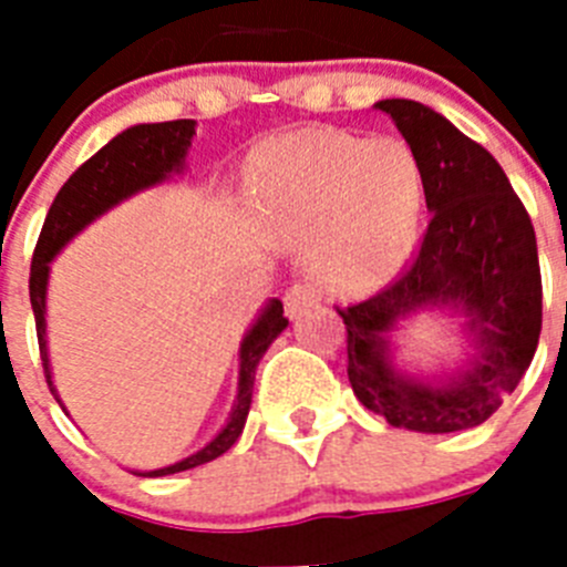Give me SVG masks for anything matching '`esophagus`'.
<instances>
[{"mask_svg":"<svg viewBox=\"0 0 567 567\" xmlns=\"http://www.w3.org/2000/svg\"><path fill=\"white\" fill-rule=\"evenodd\" d=\"M318 303H320V295L315 292L309 284H295V287H289L287 295H284V307H287L289 318H300L303 312L318 307Z\"/></svg>","mask_w":567,"mask_h":567,"instance_id":"esophagus-1","label":"esophagus"}]
</instances>
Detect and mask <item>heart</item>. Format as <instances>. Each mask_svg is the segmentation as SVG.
<instances>
[{
	"label": "heart",
	"instance_id": "obj_1",
	"mask_svg": "<svg viewBox=\"0 0 567 567\" xmlns=\"http://www.w3.org/2000/svg\"><path fill=\"white\" fill-rule=\"evenodd\" d=\"M255 213L278 238L318 233L312 272L340 292L372 289L409 258L423 209L417 158L398 138L300 130L247 167Z\"/></svg>",
	"mask_w": 567,
	"mask_h": 567
}]
</instances>
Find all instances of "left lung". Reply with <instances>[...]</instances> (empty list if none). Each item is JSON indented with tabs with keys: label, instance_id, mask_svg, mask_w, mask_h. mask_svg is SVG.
<instances>
[{
	"label": "left lung",
	"instance_id": "obj_1",
	"mask_svg": "<svg viewBox=\"0 0 567 567\" xmlns=\"http://www.w3.org/2000/svg\"><path fill=\"white\" fill-rule=\"evenodd\" d=\"M374 107L412 147L432 221L414 260L389 287L338 309L346 323V372L354 398L398 429L463 432L497 412L537 352V235L508 175L483 144L412 99H383ZM425 306L463 313L478 349L468 370L440 384L398 373L388 358V332Z\"/></svg>",
	"mask_w": 567,
	"mask_h": 567
}]
</instances>
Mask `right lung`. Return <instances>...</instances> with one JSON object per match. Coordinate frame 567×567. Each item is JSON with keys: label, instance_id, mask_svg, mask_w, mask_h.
Here are the masks:
<instances>
[{"label": "right lung", "instance_id": "1", "mask_svg": "<svg viewBox=\"0 0 567 567\" xmlns=\"http://www.w3.org/2000/svg\"><path fill=\"white\" fill-rule=\"evenodd\" d=\"M193 135V118H178V122L162 124H135V127L115 135L110 144H104L93 158H87L64 182V187L59 189V195L50 204L44 227L39 233L37 249H33V260H30V307H33V315H37V338L44 378H48L50 394L56 398V403H62V400H59L56 389H53V380H50L48 340H44V298H48L50 260L56 258L59 249L73 235L82 233L90 221H96L99 215L107 213L110 207L135 195L138 189L162 184L169 173H178L184 167V155H187ZM287 323L289 320L284 318V303L278 298L269 300L267 309L260 312V318L255 320L244 343H240L238 398H235L227 425L218 432L213 443L204 445L202 452L189 454L182 463L155 471H133V474H138V477H164V474H178V471L204 465L209 460L221 457L224 452H229L235 440L240 437V432H244V423H247L249 403H252L255 369H258L269 343L287 329Z\"/></svg>", "mask_w": 567, "mask_h": 567}]
</instances>
